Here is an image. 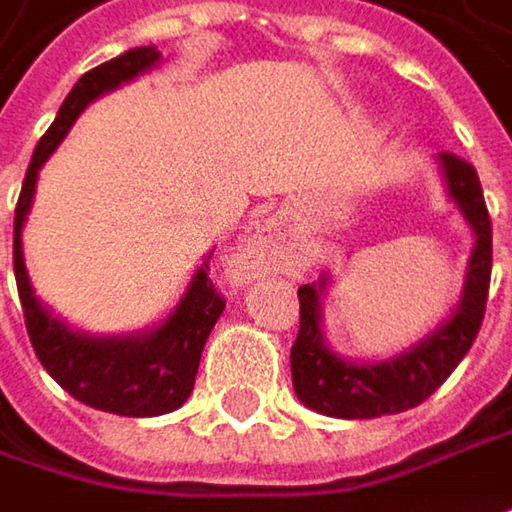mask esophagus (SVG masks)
Instances as JSON below:
<instances>
[{"instance_id":"34e87169","label":"esophagus","mask_w":512,"mask_h":512,"mask_svg":"<svg viewBox=\"0 0 512 512\" xmlns=\"http://www.w3.org/2000/svg\"><path fill=\"white\" fill-rule=\"evenodd\" d=\"M291 259V244L285 242V236L279 233V227L273 221H262L250 236L244 247L236 253V276L242 279H256L265 276L270 270H282Z\"/></svg>"}]
</instances>
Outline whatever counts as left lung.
I'll return each mask as SVG.
<instances>
[{"mask_svg": "<svg viewBox=\"0 0 512 512\" xmlns=\"http://www.w3.org/2000/svg\"><path fill=\"white\" fill-rule=\"evenodd\" d=\"M438 164L444 169L449 198L458 204L461 216L467 218L475 233L461 302L441 328H435L409 351H400L397 357L383 363H351L334 354L322 337V296L328 288V276H322L314 285H302L299 334L291 348V374L296 397L308 409L345 421L406 412L432 395L473 348L490 291L493 224L473 164L449 152L438 155Z\"/></svg>", "mask_w": 512, "mask_h": 512, "instance_id": "left-lung-1", "label": "left lung"}]
</instances>
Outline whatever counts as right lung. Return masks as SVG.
Instances as JSON below:
<instances>
[{
	"mask_svg": "<svg viewBox=\"0 0 512 512\" xmlns=\"http://www.w3.org/2000/svg\"><path fill=\"white\" fill-rule=\"evenodd\" d=\"M158 60L161 54L152 45L132 48L115 60L86 71L74 83L51 129L39 138L13 216V273H16L19 302L25 311V328L39 363L74 400L123 418L167 415L172 409L184 406V400L190 397L204 343L224 311V299L207 276L210 256L195 270L178 308L158 328L129 337H91L51 317L48 308L34 296L22 259V224L34 201L39 169L68 135L71 123L80 117V112L91 100L117 89L120 83H129Z\"/></svg>",
	"mask_w": 512,
	"mask_h": 512,
	"instance_id": "add662e5",
	"label": "right lung"
}]
</instances>
